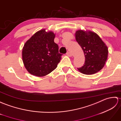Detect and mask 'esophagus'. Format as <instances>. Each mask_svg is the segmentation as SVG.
<instances>
[{"label": "esophagus", "mask_w": 121, "mask_h": 121, "mask_svg": "<svg viewBox=\"0 0 121 121\" xmlns=\"http://www.w3.org/2000/svg\"><path fill=\"white\" fill-rule=\"evenodd\" d=\"M66 54H67V56H69V57H71V56H72V55H73V54H72L71 53L69 52L67 53Z\"/></svg>", "instance_id": "obj_1"}]
</instances>
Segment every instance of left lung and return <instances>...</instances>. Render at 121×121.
Instances as JSON below:
<instances>
[{"label": "left lung", "instance_id": "obj_1", "mask_svg": "<svg viewBox=\"0 0 121 121\" xmlns=\"http://www.w3.org/2000/svg\"><path fill=\"white\" fill-rule=\"evenodd\" d=\"M75 36L85 56L84 64L78 70L87 75L97 73L106 63L108 55V47L100 37L92 31L78 30Z\"/></svg>", "mask_w": 121, "mask_h": 121}]
</instances>
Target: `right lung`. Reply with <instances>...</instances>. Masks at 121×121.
Returning a JSON list of instances; mask_svg holds the SVG:
<instances>
[{
  "mask_svg": "<svg viewBox=\"0 0 121 121\" xmlns=\"http://www.w3.org/2000/svg\"><path fill=\"white\" fill-rule=\"evenodd\" d=\"M55 34L45 29L34 34L24 44L22 50L24 65L31 74L44 77L57 67L62 54L54 41Z\"/></svg>",
  "mask_w": 121,
  "mask_h": 121,
  "instance_id": "1",
  "label": "right lung"
}]
</instances>
